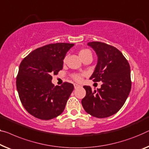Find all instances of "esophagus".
I'll list each match as a JSON object with an SVG mask.
<instances>
[{
	"label": "esophagus",
	"instance_id": "obj_1",
	"mask_svg": "<svg viewBox=\"0 0 149 149\" xmlns=\"http://www.w3.org/2000/svg\"><path fill=\"white\" fill-rule=\"evenodd\" d=\"M80 86H81L78 85V84H74V88H75V89H76V88H77L80 87Z\"/></svg>",
	"mask_w": 149,
	"mask_h": 149
}]
</instances>
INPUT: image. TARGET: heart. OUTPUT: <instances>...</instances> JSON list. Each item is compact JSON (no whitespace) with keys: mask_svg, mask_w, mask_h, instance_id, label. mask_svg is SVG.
Instances as JSON below:
<instances>
[{"mask_svg":"<svg viewBox=\"0 0 149 149\" xmlns=\"http://www.w3.org/2000/svg\"><path fill=\"white\" fill-rule=\"evenodd\" d=\"M89 53H91V52L89 49H81L79 51V57H81V59H83L84 57H85L86 55H88ZM73 78H74L75 80H76L77 81H81L82 79V77H83V74H75L73 75Z\"/></svg>","mask_w":149,"mask_h":149,"instance_id":"heart-1","label":"heart"}]
</instances>
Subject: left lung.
<instances>
[{"label": "left lung", "instance_id": "left-lung-1", "mask_svg": "<svg viewBox=\"0 0 149 149\" xmlns=\"http://www.w3.org/2000/svg\"><path fill=\"white\" fill-rule=\"evenodd\" d=\"M96 53L97 63L90 79L102 81L101 88L92 91L84 86L86 96L81 104L91 116L100 118L116 114L127 99L131 89L130 68L128 61L114 47L98 41L88 43Z\"/></svg>", "mask_w": 149, "mask_h": 149}]
</instances>
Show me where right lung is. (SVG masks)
I'll use <instances>...</instances> for the list:
<instances>
[{"label": "right lung", "mask_w": 149, "mask_h": 149, "mask_svg": "<svg viewBox=\"0 0 149 149\" xmlns=\"http://www.w3.org/2000/svg\"><path fill=\"white\" fill-rule=\"evenodd\" d=\"M74 45L49 44L33 51L21 61L17 89L23 107L32 116L47 120L63 112L74 85L64 82L55 86L52 75H57L63 69L66 53Z\"/></svg>", "instance_id": "add662e5"}]
</instances>
